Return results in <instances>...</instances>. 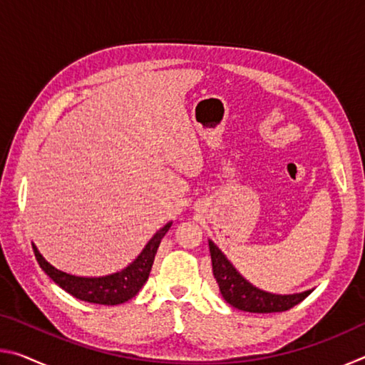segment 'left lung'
<instances>
[{
    "instance_id": "obj_1",
    "label": "left lung",
    "mask_w": 365,
    "mask_h": 365,
    "mask_svg": "<svg viewBox=\"0 0 365 365\" xmlns=\"http://www.w3.org/2000/svg\"><path fill=\"white\" fill-rule=\"evenodd\" d=\"M209 251H211L212 274L217 280V285L224 299L228 304L246 312L269 314V312H283L307 298L312 289L296 294H274L264 289L256 288L252 283L240 275V272L233 267L224 252L209 240Z\"/></svg>"
}]
</instances>
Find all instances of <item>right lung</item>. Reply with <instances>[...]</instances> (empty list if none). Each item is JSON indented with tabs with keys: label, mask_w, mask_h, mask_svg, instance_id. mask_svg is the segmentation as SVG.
<instances>
[{
	"label": "right lung",
	"mask_w": 365,
	"mask_h": 365,
	"mask_svg": "<svg viewBox=\"0 0 365 365\" xmlns=\"http://www.w3.org/2000/svg\"><path fill=\"white\" fill-rule=\"evenodd\" d=\"M172 222L165 224L156 235L148 242L145 250L140 252L138 257L132 264H128L125 269L115 274L104 275V277H77L66 274L63 270L53 267L45 257L40 255L36 246L32 243L36 261L40 267L45 270V274L51 279L56 285L72 294L73 298L82 299L86 302H95V304L104 306H115L122 304L128 299H132L137 294L145 282L150 277V272L156 256L160 240L169 232Z\"/></svg>",
	"instance_id": "right-lung-1"
}]
</instances>
